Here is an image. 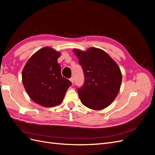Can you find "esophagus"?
I'll return each instance as SVG.
<instances>
[{
    "label": "esophagus",
    "instance_id": "34e87169",
    "mask_svg": "<svg viewBox=\"0 0 155 155\" xmlns=\"http://www.w3.org/2000/svg\"><path fill=\"white\" fill-rule=\"evenodd\" d=\"M70 81H71V82L72 84H74V78L73 77H72V78H70Z\"/></svg>",
    "mask_w": 155,
    "mask_h": 155
}]
</instances>
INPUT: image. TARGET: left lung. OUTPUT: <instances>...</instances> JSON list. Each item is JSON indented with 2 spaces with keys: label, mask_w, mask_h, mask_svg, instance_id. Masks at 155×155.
I'll use <instances>...</instances> for the list:
<instances>
[{
  "label": "left lung",
  "mask_w": 155,
  "mask_h": 155,
  "mask_svg": "<svg viewBox=\"0 0 155 155\" xmlns=\"http://www.w3.org/2000/svg\"><path fill=\"white\" fill-rule=\"evenodd\" d=\"M84 75L78 94L87 107L101 110L116 97L122 83V72L117 63L103 50L90 48L85 51L74 49Z\"/></svg>",
  "instance_id": "obj_1"
}]
</instances>
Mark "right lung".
<instances>
[{"mask_svg": "<svg viewBox=\"0 0 155 155\" xmlns=\"http://www.w3.org/2000/svg\"><path fill=\"white\" fill-rule=\"evenodd\" d=\"M58 51L44 47L33 54L22 72V81L29 97L44 107H54L62 101L72 83L61 74Z\"/></svg>", "mask_w": 155, "mask_h": 155, "instance_id": "obj_1", "label": "right lung"}]
</instances>
